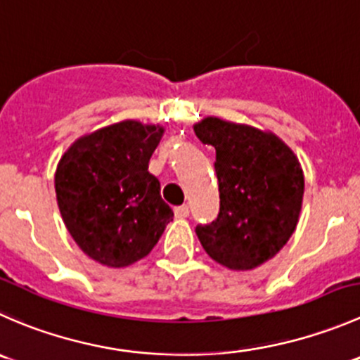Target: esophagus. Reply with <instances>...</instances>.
<instances>
[{
    "instance_id": "1",
    "label": "esophagus",
    "mask_w": 360,
    "mask_h": 360,
    "mask_svg": "<svg viewBox=\"0 0 360 360\" xmlns=\"http://www.w3.org/2000/svg\"><path fill=\"white\" fill-rule=\"evenodd\" d=\"M175 217H176V219H185V217H188V206L187 205L176 206V208H175Z\"/></svg>"
}]
</instances>
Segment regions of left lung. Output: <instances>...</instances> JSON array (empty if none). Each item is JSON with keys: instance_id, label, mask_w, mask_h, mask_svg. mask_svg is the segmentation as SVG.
I'll return each instance as SVG.
<instances>
[{"instance_id": "8db88e82", "label": "left lung", "mask_w": 360, "mask_h": 360, "mask_svg": "<svg viewBox=\"0 0 360 360\" xmlns=\"http://www.w3.org/2000/svg\"><path fill=\"white\" fill-rule=\"evenodd\" d=\"M215 147L220 212L195 227L206 254L220 266L248 271L275 257L296 231L304 173L292 148L271 131L205 117L194 124Z\"/></svg>"}]
</instances>
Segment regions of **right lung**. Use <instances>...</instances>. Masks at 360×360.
<instances>
[{
	"mask_svg": "<svg viewBox=\"0 0 360 360\" xmlns=\"http://www.w3.org/2000/svg\"><path fill=\"white\" fill-rule=\"evenodd\" d=\"M165 134L127 119L84 134L56 169V198L68 233L92 261L126 268L150 254L173 220L148 161Z\"/></svg>",
	"mask_w": 360,
	"mask_h": 360,
	"instance_id": "add662e5",
	"label": "right lung"
}]
</instances>
